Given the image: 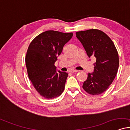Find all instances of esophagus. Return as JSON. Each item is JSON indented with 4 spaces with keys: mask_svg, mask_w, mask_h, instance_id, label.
Segmentation results:
<instances>
[{
    "mask_svg": "<svg viewBox=\"0 0 130 130\" xmlns=\"http://www.w3.org/2000/svg\"><path fill=\"white\" fill-rule=\"evenodd\" d=\"M77 72H78V70H75V69H70V70H69V72H70V73Z\"/></svg>",
    "mask_w": 130,
    "mask_h": 130,
    "instance_id": "obj_1",
    "label": "esophagus"
}]
</instances>
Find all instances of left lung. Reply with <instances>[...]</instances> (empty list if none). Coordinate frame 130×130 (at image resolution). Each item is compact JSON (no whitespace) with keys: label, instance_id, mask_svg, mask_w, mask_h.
<instances>
[{"label":"left lung","instance_id":"1","mask_svg":"<svg viewBox=\"0 0 130 130\" xmlns=\"http://www.w3.org/2000/svg\"><path fill=\"white\" fill-rule=\"evenodd\" d=\"M88 57H95L94 71L88 73L83 88L92 95L104 93L113 83L119 68V55L113 41L100 30L92 29L76 32Z\"/></svg>","mask_w":130,"mask_h":130}]
</instances>
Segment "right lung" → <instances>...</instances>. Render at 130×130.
<instances>
[{"mask_svg":"<svg viewBox=\"0 0 130 130\" xmlns=\"http://www.w3.org/2000/svg\"><path fill=\"white\" fill-rule=\"evenodd\" d=\"M72 36V32L47 31L37 36L29 46L25 58L29 78L44 98H55L63 92L68 73L57 71L54 64Z\"/></svg>","mask_w":130,"mask_h":130,"instance_id":"right-lung-1","label":"right lung"}]
</instances>
